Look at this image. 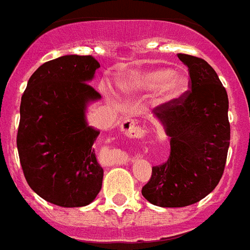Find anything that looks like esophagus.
I'll use <instances>...</instances> for the list:
<instances>
[{
    "mask_svg": "<svg viewBox=\"0 0 250 250\" xmlns=\"http://www.w3.org/2000/svg\"><path fill=\"white\" fill-rule=\"evenodd\" d=\"M121 129L125 136L132 137V139H140L144 135V131L136 125L133 119H125L121 125Z\"/></svg>",
    "mask_w": 250,
    "mask_h": 250,
    "instance_id": "obj_1",
    "label": "esophagus"
}]
</instances>
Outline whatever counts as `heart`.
<instances>
[{
  "label": "heart",
  "instance_id": "obj_1",
  "mask_svg": "<svg viewBox=\"0 0 250 250\" xmlns=\"http://www.w3.org/2000/svg\"><path fill=\"white\" fill-rule=\"evenodd\" d=\"M119 87L127 95L155 92L159 104H171L186 95L190 87L188 74L171 70L166 66L132 70L119 82Z\"/></svg>",
  "mask_w": 250,
  "mask_h": 250
}]
</instances>
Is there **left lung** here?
<instances>
[{
    "label": "left lung",
    "mask_w": 250,
    "mask_h": 250,
    "mask_svg": "<svg viewBox=\"0 0 250 250\" xmlns=\"http://www.w3.org/2000/svg\"><path fill=\"white\" fill-rule=\"evenodd\" d=\"M177 56L188 66L191 91L153 110L171 140V155L153 167L141 191L163 208L191 206L210 194L222 177L230 146L229 97L217 73L203 59Z\"/></svg>",
    "instance_id": "1"
}]
</instances>
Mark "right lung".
<instances>
[{
  "label": "right lung",
  "mask_w": 250,
  "mask_h": 250,
  "mask_svg": "<svg viewBox=\"0 0 250 250\" xmlns=\"http://www.w3.org/2000/svg\"><path fill=\"white\" fill-rule=\"evenodd\" d=\"M99 68L92 56H60L32 74L21 96L20 164L30 188L55 206H88L103 186L92 149L100 131L86 118L87 106L101 99L88 84Z\"/></svg>",
  "instance_id": "1"
}]
</instances>
